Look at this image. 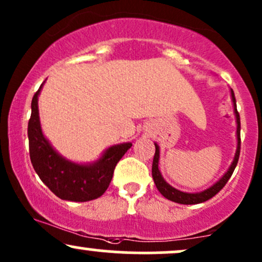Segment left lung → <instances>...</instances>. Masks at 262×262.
Segmentation results:
<instances>
[{
    "mask_svg": "<svg viewBox=\"0 0 262 262\" xmlns=\"http://www.w3.org/2000/svg\"><path fill=\"white\" fill-rule=\"evenodd\" d=\"M231 98H233L234 102V112H235L236 116V123H237V129H236V137H237V149L235 152V158H234L233 164L230 165L229 170L227 171V173L222 177L219 181L213 185L212 187L206 189V191L200 192V193H186V192H181L179 189L171 187V186L162 179L160 171H159V146L158 144H155V155H154V160H152V169H151V173H152V179H154V182L156 185V188L159 189V192L167 200L172 201V202L176 203H181V204H197V203H202L208 201L209 198L214 197L215 194L221 191L222 188L224 187L225 183L228 182V180L230 179L231 175H233L234 170H235L237 160H239V155H240V144H242V139H240V116L239 112L236 110V101H235V96H234V91L231 90Z\"/></svg>",
    "mask_w": 262,
    "mask_h": 262,
    "instance_id": "obj_1",
    "label": "left lung"
}]
</instances>
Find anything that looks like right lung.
I'll return each instance as SVG.
<instances>
[{
	"label": "right lung",
	"instance_id": "right-lung-1",
	"mask_svg": "<svg viewBox=\"0 0 262 262\" xmlns=\"http://www.w3.org/2000/svg\"><path fill=\"white\" fill-rule=\"evenodd\" d=\"M32 100V114L28 122L29 156L35 172L55 196L73 202H87L106 192L112 181L114 169L122 156L130 149V143L111 146L103 156L92 165H77L65 160L52 148L40 129L38 113V95Z\"/></svg>",
	"mask_w": 262,
	"mask_h": 262
}]
</instances>
